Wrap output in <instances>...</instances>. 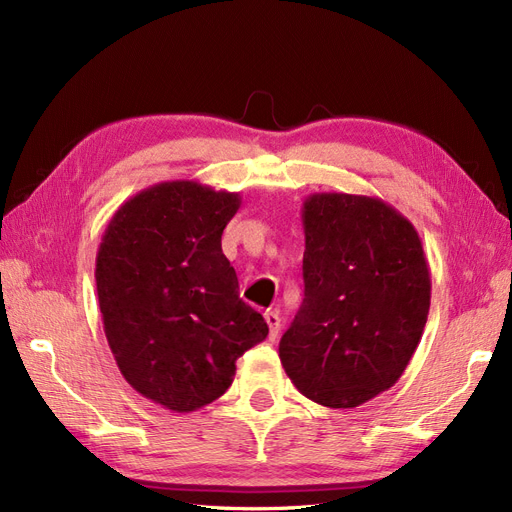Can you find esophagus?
<instances>
[{"mask_svg": "<svg viewBox=\"0 0 512 512\" xmlns=\"http://www.w3.org/2000/svg\"><path fill=\"white\" fill-rule=\"evenodd\" d=\"M265 320H267V324H269V337L275 339L277 333H280V329H282L280 314H277V312H265Z\"/></svg>", "mask_w": 512, "mask_h": 512, "instance_id": "34e87169", "label": "esophagus"}]
</instances>
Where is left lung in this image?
Segmentation results:
<instances>
[{
    "instance_id": "left-lung-1",
    "label": "left lung",
    "mask_w": 512,
    "mask_h": 512,
    "mask_svg": "<svg viewBox=\"0 0 512 512\" xmlns=\"http://www.w3.org/2000/svg\"><path fill=\"white\" fill-rule=\"evenodd\" d=\"M303 230L305 297L280 359L307 399L356 408L391 389L421 342L429 265L414 226L374 196H307Z\"/></svg>"
}]
</instances>
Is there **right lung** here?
<instances>
[{
	"instance_id": "right-lung-1",
	"label": "right lung",
	"mask_w": 512,
	"mask_h": 512,
	"mask_svg": "<svg viewBox=\"0 0 512 512\" xmlns=\"http://www.w3.org/2000/svg\"><path fill=\"white\" fill-rule=\"evenodd\" d=\"M239 207L237 192L164 181L126 200L102 235L96 288L108 346L132 389L170 412L222 397L239 356L269 335L222 254Z\"/></svg>"
}]
</instances>
